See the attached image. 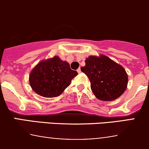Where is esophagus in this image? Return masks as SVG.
<instances>
[{"label": "esophagus", "mask_w": 149, "mask_h": 149, "mask_svg": "<svg viewBox=\"0 0 149 149\" xmlns=\"http://www.w3.org/2000/svg\"><path fill=\"white\" fill-rule=\"evenodd\" d=\"M77 72H78V73H80L81 72V68H79L77 69Z\"/></svg>", "instance_id": "esophagus-1"}]
</instances>
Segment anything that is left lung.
I'll list each match as a JSON object with an SVG mask.
<instances>
[{"instance_id":"left-lung-1","label":"left lung","mask_w":149,"mask_h":149,"mask_svg":"<svg viewBox=\"0 0 149 149\" xmlns=\"http://www.w3.org/2000/svg\"><path fill=\"white\" fill-rule=\"evenodd\" d=\"M81 68L91 82V88L97 99L112 101L120 97L127 85V75L119 64L104 55L89 56Z\"/></svg>"}]
</instances>
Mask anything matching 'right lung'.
<instances>
[{
  "mask_svg": "<svg viewBox=\"0 0 149 149\" xmlns=\"http://www.w3.org/2000/svg\"><path fill=\"white\" fill-rule=\"evenodd\" d=\"M78 75L68 63L58 56L39 63L29 75L30 86L37 94L47 98L57 97Z\"/></svg>",
  "mask_w": 149,
  "mask_h": 149,
  "instance_id": "1",
  "label": "right lung"
}]
</instances>
